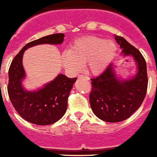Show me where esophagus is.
<instances>
[{
    "instance_id": "34e87169",
    "label": "esophagus",
    "mask_w": 157,
    "mask_h": 157,
    "mask_svg": "<svg viewBox=\"0 0 157 157\" xmlns=\"http://www.w3.org/2000/svg\"><path fill=\"white\" fill-rule=\"evenodd\" d=\"M79 78H85V80H89V77L88 76H86V75H79Z\"/></svg>"
}]
</instances>
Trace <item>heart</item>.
<instances>
[{"mask_svg":"<svg viewBox=\"0 0 157 157\" xmlns=\"http://www.w3.org/2000/svg\"><path fill=\"white\" fill-rule=\"evenodd\" d=\"M117 52V46L112 40L96 36H85L77 40L68 52L62 54L63 66L67 70L76 73L88 63L90 71L98 75L105 72Z\"/></svg>","mask_w":157,"mask_h":157,"instance_id":"b5f03b06","label":"heart"}]
</instances>
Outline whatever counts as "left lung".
Returning <instances> with one entry per match:
<instances>
[{"instance_id": "left-lung-1", "label": "left lung", "mask_w": 157, "mask_h": 157, "mask_svg": "<svg viewBox=\"0 0 157 157\" xmlns=\"http://www.w3.org/2000/svg\"><path fill=\"white\" fill-rule=\"evenodd\" d=\"M124 56L133 57L136 73L132 78L118 76L111 63L101 75L91 78L89 101L93 113L101 120L116 123L130 117L141 105L147 94V63L137 49L124 38L114 35Z\"/></svg>"}]
</instances>
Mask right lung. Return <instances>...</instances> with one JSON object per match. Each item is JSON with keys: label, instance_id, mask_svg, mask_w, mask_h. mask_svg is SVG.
Instances as JSON below:
<instances>
[{"label": "right lung", "instance_id": "add662e5", "mask_svg": "<svg viewBox=\"0 0 157 157\" xmlns=\"http://www.w3.org/2000/svg\"><path fill=\"white\" fill-rule=\"evenodd\" d=\"M64 36L63 33H55L29 42L22 48L10 64L7 88L9 98L19 115L29 123L49 125L61 119L67 109L68 98L77 78H70L63 74H59L42 88L28 91L22 83L26 78L23 56L25 50L36 45L61 44Z\"/></svg>", "mask_w": 157, "mask_h": 157}]
</instances>
